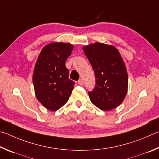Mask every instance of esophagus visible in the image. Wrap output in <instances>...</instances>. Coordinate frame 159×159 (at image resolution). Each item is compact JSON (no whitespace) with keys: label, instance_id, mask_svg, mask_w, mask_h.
Listing matches in <instances>:
<instances>
[{"label":"esophagus","instance_id":"esophagus-1","mask_svg":"<svg viewBox=\"0 0 159 159\" xmlns=\"http://www.w3.org/2000/svg\"><path fill=\"white\" fill-rule=\"evenodd\" d=\"M78 84H79L80 85H82L83 84V80L82 79H80L79 80H78Z\"/></svg>","mask_w":159,"mask_h":159}]
</instances>
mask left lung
<instances>
[{"label": "left lung", "mask_w": 159, "mask_h": 159, "mask_svg": "<svg viewBox=\"0 0 159 159\" xmlns=\"http://www.w3.org/2000/svg\"><path fill=\"white\" fill-rule=\"evenodd\" d=\"M95 72L96 84L88 92L91 102L103 111L118 107L126 97L129 77L126 65L115 46L102 43L83 47Z\"/></svg>", "instance_id": "1"}]
</instances>
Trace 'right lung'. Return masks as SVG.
<instances>
[{
    "label": "right lung",
    "instance_id": "right-lung-1",
    "mask_svg": "<svg viewBox=\"0 0 159 159\" xmlns=\"http://www.w3.org/2000/svg\"><path fill=\"white\" fill-rule=\"evenodd\" d=\"M73 44L52 42L42 49L33 70V83L38 101L50 111H57L68 102L74 82L68 78L66 61Z\"/></svg>",
    "mask_w": 159,
    "mask_h": 159
}]
</instances>
